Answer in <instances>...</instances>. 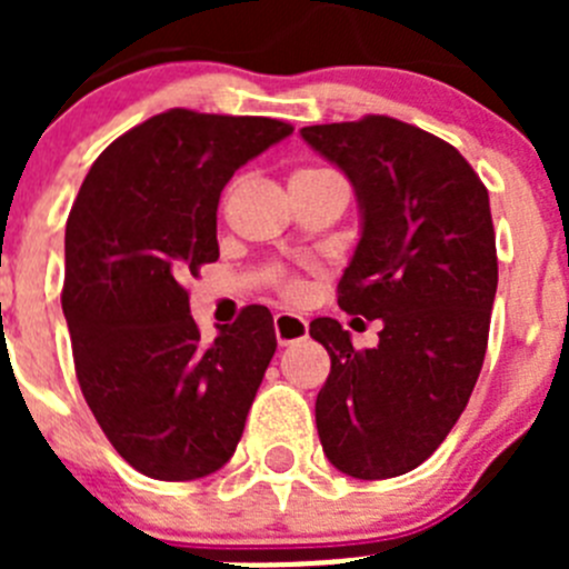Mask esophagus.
Instances as JSON below:
<instances>
[{"mask_svg":"<svg viewBox=\"0 0 569 569\" xmlns=\"http://www.w3.org/2000/svg\"><path fill=\"white\" fill-rule=\"evenodd\" d=\"M273 330H276V341H279L281 347L296 345V341L308 339V319L299 313H276Z\"/></svg>","mask_w":569,"mask_h":569,"instance_id":"34e87169","label":"esophagus"}]
</instances>
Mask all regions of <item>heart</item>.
<instances>
[{"instance_id": "heart-1", "label": "heart", "mask_w": 569, "mask_h": 569, "mask_svg": "<svg viewBox=\"0 0 569 569\" xmlns=\"http://www.w3.org/2000/svg\"><path fill=\"white\" fill-rule=\"evenodd\" d=\"M299 173H308V170H299Z\"/></svg>"}]
</instances>
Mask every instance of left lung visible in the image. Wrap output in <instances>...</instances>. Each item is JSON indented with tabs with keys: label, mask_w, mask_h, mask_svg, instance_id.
<instances>
[{
	"label": "left lung",
	"mask_w": 569,
	"mask_h": 569,
	"mask_svg": "<svg viewBox=\"0 0 569 569\" xmlns=\"http://www.w3.org/2000/svg\"><path fill=\"white\" fill-rule=\"evenodd\" d=\"M301 139L359 202L339 308L381 321L367 350L336 319L310 321L330 353L316 427L336 470L393 479L436 453L485 365L499 284L490 196L453 144L390 116L313 124Z\"/></svg>",
	"instance_id": "left-lung-1"
}]
</instances>
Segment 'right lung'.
Listing matches in <instances>:
<instances>
[{
    "instance_id": "1",
    "label": "right lung",
    "mask_w": 569,
    "mask_h": 569,
    "mask_svg": "<svg viewBox=\"0 0 569 569\" xmlns=\"http://www.w3.org/2000/svg\"><path fill=\"white\" fill-rule=\"evenodd\" d=\"M290 133L264 116L168 110L99 156L70 210L62 310L79 387L150 479H202L239 445L276 353L273 316L250 305L202 341L184 281L219 259L230 176Z\"/></svg>"
}]
</instances>
